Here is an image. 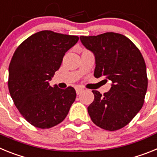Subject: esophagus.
Wrapping results in <instances>:
<instances>
[{
  "instance_id": "1",
  "label": "esophagus",
  "mask_w": 157,
  "mask_h": 157,
  "mask_svg": "<svg viewBox=\"0 0 157 157\" xmlns=\"http://www.w3.org/2000/svg\"><path fill=\"white\" fill-rule=\"evenodd\" d=\"M75 90H76V94H77V95H79V94L83 91V89L79 88V87H77Z\"/></svg>"
}]
</instances>
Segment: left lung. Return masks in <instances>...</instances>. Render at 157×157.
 <instances>
[{
  "label": "left lung",
  "mask_w": 157,
  "mask_h": 157,
  "mask_svg": "<svg viewBox=\"0 0 157 157\" xmlns=\"http://www.w3.org/2000/svg\"><path fill=\"white\" fill-rule=\"evenodd\" d=\"M82 45L95 56V78L112 81L109 92L93 90L88 113L96 125L107 130L127 125L142 108L148 87L145 60L136 45L123 34L108 32L81 36Z\"/></svg>",
  "instance_id": "1"
}]
</instances>
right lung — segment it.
<instances>
[{
  "instance_id": "right-lung-1",
  "label": "right lung",
  "mask_w": 157,
  "mask_h": 157,
  "mask_svg": "<svg viewBox=\"0 0 157 157\" xmlns=\"http://www.w3.org/2000/svg\"><path fill=\"white\" fill-rule=\"evenodd\" d=\"M78 37L42 30L30 36L15 51L8 67V90L20 114L31 125L48 129L61 123L76 98L48 82L61 65L65 52Z\"/></svg>"
}]
</instances>
